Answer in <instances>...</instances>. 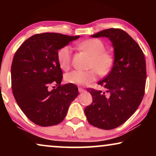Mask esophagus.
<instances>
[{
	"label": "esophagus",
	"mask_w": 156,
	"mask_h": 156,
	"mask_svg": "<svg viewBox=\"0 0 156 156\" xmlns=\"http://www.w3.org/2000/svg\"><path fill=\"white\" fill-rule=\"evenodd\" d=\"M78 90H79V92H80V93H83V92H84V91H85V89L82 88V87H79Z\"/></svg>",
	"instance_id": "1"
}]
</instances>
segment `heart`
I'll list each match as a JSON object with an SVG mask.
<instances>
[{
	"label": "heart",
	"mask_w": 156,
	"mask_h": 156,
	"mask_svg": "<svg viewBox=\"0 0 156 156\" xmlns=\"http://www.w3.org/2000/svg\"><path fill=\"white\" fill-rule=\"evenodd\" d=\"M79 46L92 56L90 64V67L92 69L87 71L74 70L66 74L65 79L69 84L87 86L97 80L99 73L105 75L109 72L114 63V57L112 53L105 51V45L99 39L86 40L79 44ZM72 54V50L69 46L65 45L59 49L57 52V61L61 69H69Z\"/></svg>",
	"instance_id": "b5f03b06"
}]
</instances>
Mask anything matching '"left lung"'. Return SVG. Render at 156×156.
Here are the masks:
<instances>
[{"label": "left lung", "instance_id": "left-lung-1", "mask_svg": "<svg viewBox=\"0 0 156 156\" xmlns=\"http://www.w3.org/2000/svg\"><path fill=\"white\" fill-rule=\"evenodd\" d=\"M91 37L109 39L114 49V61L110 73L98 83L108 94L87 89L92 103L84 108V113L90 124L110 130L126 122L140 105L146 86V60L140 46L123 30H104Z\"/></svg>", "mask_w": 156, "mask_h": 156}]
</instances>
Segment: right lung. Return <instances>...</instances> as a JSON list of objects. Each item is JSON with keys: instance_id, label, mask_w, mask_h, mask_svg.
<instances>
[{"instance_id": "1", "label": "right lung", "mask_w": 156, "mask_h": 156, "mask_svg": "<svg viewBox=\"0 0 156 156\" xmlns=\"http://www.w3.org/2000/svg\"><path fill=\"white\" fill-rule=\"evenodd\" d=\"M80 37L36 34L25 40L15 54L11 65L12 94L20 109L35 124L50 126L61 123L78 96L76 85H61L62 72L57 52ZM51 84H56L57 88L50 90Z\"/></svg>"}]
</instances>
